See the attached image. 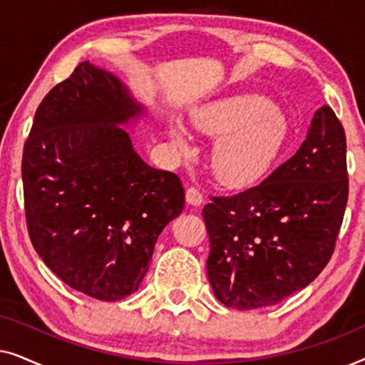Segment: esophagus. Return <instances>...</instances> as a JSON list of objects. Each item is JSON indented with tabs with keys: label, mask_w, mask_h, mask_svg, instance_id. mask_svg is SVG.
<instances>
[{
	"label": "esophagus",
	"mask_w": 365,
	"mask_h": 365,
	"mask_svg": "<svg viewBox=\"0 0 365 365\" xmlns=\"http://www.w3.org/2000/svg\"><path fill=\"white\" fill-rule=\"evenodd\" d=\"M204 201L202 192L196 187H187L186 191V202L191 204V206H201Z\"/></svg>",
	"instance_id": "esophagus-1"
}]
</instances>
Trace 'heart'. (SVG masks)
Masks as SVG:
<instances>
[{
	"mask_svg": "<svg viewBox=\"0 0 365 365\" xmlns=\"http://www.w3.org/2000/svg\"><path fill=\"white\" fill-rule=\"evenodd\" d=\"M192 126L214 138L211 169L219 182L246 189L261 182L281 156L289 139L284 109L257 94H232L206 103L191 113ZM179 151L191 153L189 134L179 123L168 129Z\"/></svg>",
	"mask_w": 365,
	"mask_h": 365,
	"instance_id": "heart-1",
	"label": "heart"
}]
</instances>
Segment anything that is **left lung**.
Wrapping results in <instances>:
<instances>
[{"mask_svg": "<svg viewBox=\"0 0 365 365\" xmlns=\"http://www.w3.org/2000/svg\"><path fill=\"white\" fill-rule=\"evenodd\" d=\"M347 194L346 133L322 106L289 161L259 186L204 206L217 301L249 311L309 286L332 256Z\"/></svg>", "mask_w": 365, "mask_h": 365, "instance_id": "obj_1", "label": "left lung"}]
</instances>
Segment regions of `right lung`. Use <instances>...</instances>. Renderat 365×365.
Here are the masks:
<instances>
[{
    "label": "right lung",
    "instance_id": "obj_1",
    "mask_svg": "<svg viewBox=\"0 0 365 365\" xmlns=\"http://www.w3.org/2000/svg\"><path fill=\"white\" fill-rule=\"evenodd\" d=\"M143 114L126 84L84 61L46 94L24 144L33 247L63 282L99 301L138 291L159 234L184 209L181 179L144 163L121 128Z\"/></svg>",
    "mask_w": 365,
    "mask_h": 365
}]
</instances>
